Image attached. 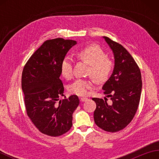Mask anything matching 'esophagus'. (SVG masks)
<instances>
[{
  "instance_id": "34e87169",
  "label": "esophagus",
  "mask_w": 159,
  "mask_h": 159,
  "mask_svg": "<svg viewBox=\"0 0 159 159\" xmlns=\"http://www.w3.org/2000/svg\"><path fill=\"white\" fill-rule=\"evenodd\" d=\"M86 100H87V98H80V100L81 101V102H84V101H85Z\"/></svg>"
}]
</instances>
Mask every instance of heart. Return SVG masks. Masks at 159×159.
Returning a JSON list of instances; mask_svg holds the SVG:
<instances>
[{
    "mask_svg": "<svg viewBox=\"0 0 159 159\" xmlns=\"http://www.w3.org/2000/svg\"><path fill=\"white\" fill-rule=\"evenodd\" d=\"M76 56L89 65L88 74L97 83H104L109 79L113 70V62L105 57L104 50L97 44H89L76 52ZM61 75L70 79L72 75V61L67 57L61 63ZM92 87L90 80L77 79L69 86V92L78 96H86Z\"/></svg>",
    "mask_w": 159,
    "mask_h": 159,
    "instance_id": "1",
    "label": "heart"
}]
</instances>
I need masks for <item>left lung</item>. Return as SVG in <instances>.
Returning a JSON list of instances; mask_svg holds the SVG:
<instances>
[{"label": "left lung", "instance_id": "left-lung-1", "mask_svg": "<svg viewBox=\"0 0 159 159\" xmlns=\"http://www.w3.org/2000/svg\"><path fill=\"white\" fill-rule=\"evenodd\" d=\"M103 38L115 59L113 73L102 87L112 103L93 98L96 104L93 118L99 128L115 133L124 129L133 119L139 104L142 80L139 67L127 50L107 37Z\"/></svg>", "mask_w": 159, "mask_h": 159}]
</instances>
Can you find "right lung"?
I'll return each instance as SVG.
<instances>
[{
  "mask_svg": "<svg viewBox=\"0 0 159 159\" xmlns=\"http://www.w3.org/2000/svg\"><path fill=\"white\" fill-rule=\"evenodd\" d=\"M76 42L46 40L25 64L22 74L26 113L36 128L46 135L59 137L72 126V114L79 104L77 96L59 100L64 87L60 79L61 63Z\"/></svg>",
  "mask_w": 159,
  "mask_h": 159,
  "instance_id": "right-lung-1",
  "label": "right lung"
}]
</instances>
